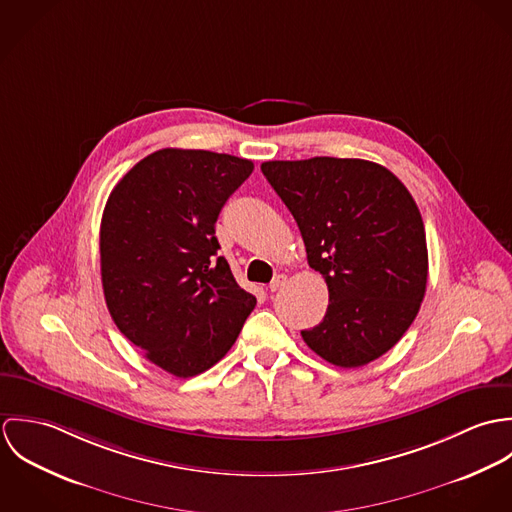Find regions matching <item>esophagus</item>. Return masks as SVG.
Returning a JSON list of instances; mask_svg holds the SVG:
<instances>
[{
  "mask_svg": "<svg viewBox=\"0 0 512 512\" xmlns=\"http://www.w3.org/2000/svg\"><path fill=\"white\" fill-rule=\"evenodd\" d=\"M286 280H288V278H286L284 274H278V276L270 282V292H278V290L286 284Z\"/></svg>",
  "mask_w": 512,
  "mask_h": 512,
  "instance_id": "obj_1",
  "label": "esophagus"
}]
</instances>
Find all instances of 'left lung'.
Listing matches in <instances>:
<instances>
[{
	"mask_svg": "<svg viewBox=\"0 0 512 512\" xmlns=\"http://www.w3.org/2000/svg\"><path fill=\"white\" fill-rule=\"evenodd\" d=\"M262 173L329 290L323 321L301 331L303 341L343 368L382 357L416 319L428 284L426 230L410 191L366 159L266 161Z\"/></svg>",
	"mask_w": 512,
	"mask_h": 512,
	"instance_id": "obj_1",
	"label": "left lung"
}]
</instances>
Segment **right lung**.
Returning a JSON list of instances; mask_svg holds the SVG:
<instances>
[{
  "instance_id": "right-lung-1",
  "label": "right lung",
  "mask_w": 512,
  "mask_h": 512,
  "mask_svg": "<svg viewBox=\"0 0 512 512\" xmlns=\"http://www.w3.org/2000/svg\"><path fill=\"white\" fill-rule=\"evenodd\" d=\"M254 163L205 149H159L112 189L100 224L108 311L153 365L195 376L234 345L256 297L217 256L215 222Z\"/></svg>"
}]
</instances>
